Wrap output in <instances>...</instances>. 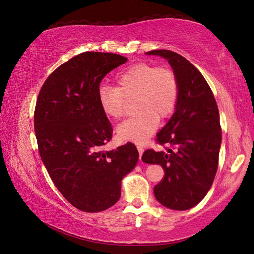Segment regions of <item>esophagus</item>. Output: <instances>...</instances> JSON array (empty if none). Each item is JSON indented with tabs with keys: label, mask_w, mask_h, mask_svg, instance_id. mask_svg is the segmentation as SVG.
Returning a JSON list of instances; mask_svg holds the SVG:
<instances>
[{
	"label": "esophagus",
	"mask_w": 254,
	"mask_h": 254,
	"mask_svg": "<svg viewBox=\"0 0 254 254\" xmlns=\"http://www.w3.org/2000/svg\"><path fill=\"white\" fill-rule=\"evenodd\" d=\"M137 149H138V152H139V158H140V160H141V156H142V152H143V147L140 146V145H138L137 146Z\"/></svg>",
	"instance_id": "obj_1"
}]
</instances>
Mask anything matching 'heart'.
Wrapping results in <instances>:
<instances>
[{
  "label": "heart",
  "mask_w": 254,
  "mask_h": 254,
  "mask_svg": "<svg viewBox=\"0 0 254 254\" xmlns=\"http://www.w3.org/2000/svg\"><path fill=\"white\" fill-rule=\"evenodd\" d=\"M135 98V117L118 125L116 132L122 140L142 143L154 135L159 119L170 117L179 98V84L170 68L155 67L148 63L131 65L119 74L114 87L98 92L100 108L106 116L121 119L126 102Z\"/></svg>",
  "instance_id": "obj_1"
}]
</instances>
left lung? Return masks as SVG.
Segmentation results:
<instances>
[{"instance_id":"left-lung-1","label":"left lung","mask_w":254,"mask_h":254,"mask_svg":"<svg viewBox=\"0 0 254 254\" xmlns=\"http://www.w3.org/2000/svg\"><path fill=\"white\" fill-rule=\"evenodd\" d=\"M146 54L168 61L178 79L179 98L174 115L156 139L170 148L148 149L141 159L165 170L164 178L154 188L158 202L183 211L201 201L216 177L221 146L218 105L202 74L184 56L168 50Z\"/></svg>"}]
</instances>
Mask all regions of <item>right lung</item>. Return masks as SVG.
Returning a JSON list of instances; mask_svg holds the SVG:
<instances>
[{
	"instance_id": "add662e5",
	"label": "right lung",
	"mask_w": 254,
	"mask_h": 254,
	"mask_svg": "<svg viewBox=\"0 0 254 254\" xmlns=\"http://www.w3.org/2000/svg\"><path fill=\"white\" fill-rule=\"evenodd\" d=\"M127 60L102 52L76 55L47 77L36 100L34 130L41 159L63 197L85 212H100L116 203L122 179L139 159L131 142L102 150L113 128L98 102L99 84Z\"/></svg>"
}]
</instances>
